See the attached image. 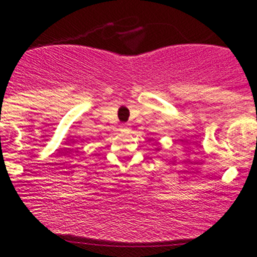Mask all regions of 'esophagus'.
I'll use <instances>...</instances> for the list:
<instances>
[{
	"mask_svg": "<svg viewBox=\"0 0 257 257\" xmlns=\"http://www.w3.org/2000/svg\"><path fill=\"white\" fill-rule=\"evenodd\" d=\"M130 123H123L121 126V131H130Z\"/></svg>",
	"mask_w": 257,
	"mask_h": 257,
	"instance_id": "34e87169",
	"label": "esophagus"
}]
</instances>
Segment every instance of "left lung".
Masks as SVG:
<instances>
[{
    "label": "left lung",
    "mask_w": 257,
    "mask_h": 257,
    "mask_svg": "<svg viewBox=\"0 0 257 257\" xmlns=\"http://www.w3.org/2000/svg\"><path fill=\"white\" fill-rule=\"evenodd\" d=\"M160 149H161V148H160V147H158V148H156V151H158V152H160Z\"/></svg>",
    "instance_id": "8db88e82"
}]
</instances>
